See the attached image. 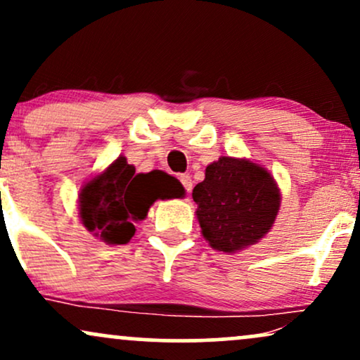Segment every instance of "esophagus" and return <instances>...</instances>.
I'll list each match as a JSON object with an SVG mask.
<instances>
[{
    "label": "esophagus",
    "mask_w": 360,
    "mask_h": 360,
    "mask_svg": "<svg viewBox=\"0 0 360 360\" xmlns=\"http://www.w3.org/2000/svg\"><path fill=\"white\" fill-rule=\"evenodd\" d=\"M179 181H181V184L184 186V189L186 191H191L193 189V181H191V176H188V174H183V176H179Z\"/></svg>",
    "instance_id": "1"
}]
</instances>
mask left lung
Returning a JSON list of instances; mask_svg holds the SVG:
<instances>
[{
    "label": "left lung",
    "instance_id": "8db88e82",
    "mask_svg": "<svg viewBox=\"0 0 360 360\" xmlns=\"http://www.w3.org/2000/svg\"><path fill=\"white\" fill-rule=\"evenodd\" d=\"M201 233L214 250L254 245L278 217L281 193L267 169L247 159L220 157L193 189Z\"/></svg>",
    "mask_w": 360,
    "mask_h": 360
}]
</instances>
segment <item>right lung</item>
Returning <instances> with one entry per match:
<instances>
[{"instance_id":"right-lung-1","label":"right lung","mask_w":360,"mask_h":360,"mask_svg":"<svg viewBox=\"0 0 360 360\" xmlns=\"http://www.w3.org/2000/svg\"><path fill=\"white\" fill-rule=\"evenodd\" d=\"M183 194V186L167 172L135 174V167L120 155L81 188L79 218L94 237L110 245H123L134 237L135 223L147 217L154 201Z\"/></svg>"}]
</instances>
